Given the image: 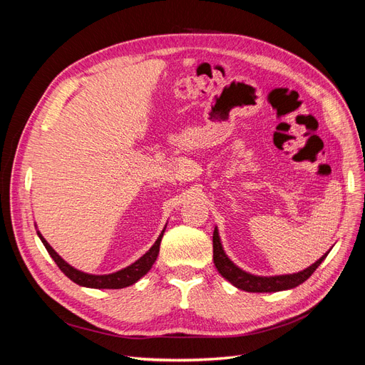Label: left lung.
Masks as SVG:
<instances>
[{"label": "left lung", "mask_w": 365, "mask_h": 365, "mask_svg": "<svg viewBox=\"0 0 365 365\" xmlns=\"http://www.w3.org/2000/svg\"><path fill=\"white\" fill-rule=\"evenodd\" d=\"M329 252V251H327ZM327 252L324 256L317 260L311 267L297 272V274H288V275H274V277H259V275H252L245 271L237 268L236 264L231 262L227 254L222 250V244H220L219 233L215 228L213 231V262L215 267L217 268L219 274L227 279L231 284H235L236 288L247 291V292H277L284 289H292L295 286L302 284L306 282L314 271L322 264V262L326 259Z\"/></svg>", "instance_id": "8db88e82"}]
</instances>
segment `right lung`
Returning <instances> with one entry per match:
<instances>
[{"mask_svg": "<svg viewBox=\"0 0 365 365\" xmlns=\"http://www.w3.org/2000/svg\"><path fill=\"white\" fill-rule=\"evenodd\" d=\"M164 230L161 231V235L157 239L155 244L152 245V248L145 254V256L140 257L137 262H134L132 264H129V267H126L125 269H120L117 272L106 274V275H93V274H86V272H82L79 269L73 268L71 264L65 262L59 256V254L50 247L48 242L42 237L39 231H38V236L42 240L43 247L47 248L51 259L56 262L59 269L74 283L81 284V286H86V288H96V289H121V288H126V286L134 284L135 282H138L143 277V275L149 272V269L152 268V264L155 263V260L158 257L160 244H161V239H163V235H164Z\"/></svg>", "mask_w": 365, "mask_h": 365, "instance_id": "obj_1", "label": "right lung"}]
</instances>
